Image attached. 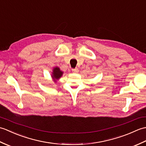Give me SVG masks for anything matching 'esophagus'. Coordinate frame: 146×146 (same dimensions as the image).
Here are the masks:
<instances>
[{
	"mask_svg": "<svg viewBox=\"0 0 146 146\" xmlns=\"http://www.w3.org/2000/svg\"><path fill=\"white\" fill-rule=\"evenodd\" d=\"M72 71L73 73H78L79 70L78 68H75V69H72Z\"/></svg>",
	"mask_w": 146,
	"mask_h": 146,
	"instance_id": "esophagus-1",
	"label": "esophagus"
}]
</instances>
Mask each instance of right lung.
I'll use <instances>...</instances> for the list:
<instances>
[{"instance_id": "obj_1", "label": "right lung", "mask_w": 146, "mask_h": 146, "mask_svg": "<svg viewBox=\"0 0 146 146\" xmlns=\"http://www.w3.org/2000/svg\"><path fill=\"white\" fill-rule=\"evenodd\" d=\"M63 72L60 70V68L55 67L53 68V70H52L51 77L54 80V82H56V80L60 79L62 76V75H63Z\"/></svg>"}]
</instances>
